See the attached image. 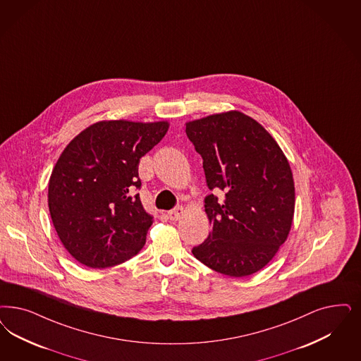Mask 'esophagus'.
<instances>
[{
  "instance_id": "34e87169",
  "label": "esophagus",
  "mask_w": 361,
  "mask_h": 361,
  "mask_svg": "<svg viewBox=\"0 0 361 361\" xmlns=\"http://www.w3.org/2000/svg\"><path fill=\"white\" fill-rule=\"evenodd\" d=\"M184 208L183 207H177V208H174L172 211L168 212V217L172 220V221H177V220H180L183 216H184Z\"/></svg>"
}]
</instances>
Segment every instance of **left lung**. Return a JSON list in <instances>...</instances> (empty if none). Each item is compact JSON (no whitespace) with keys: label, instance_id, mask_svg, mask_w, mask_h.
<instances>
[{"label":"left lung","instance_id":"8db88e82","mask_svg":"<svg viewBox=\"0 0 361 361\" xmlns=\"http://www.w3.org/2000/svg\"><path fill=\"white\" fill-rule=\"evenodd\" d=\"M202 157L207 185L224 201L205 199L212 232L192 249L219 274L244 277L271 262L289 235L295 213L293 176L279 144L262 124L238 111L185 124Z\"/></svg>","mask_w":361,"mask_h":361}]
</instances>
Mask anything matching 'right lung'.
<instances>
[{
  "mask_svg": "<svg viewBox=\"0 0 361 361\" xmlns=\"http://www.w3.org/2000/svg\"><path fill=\"white\" fill-rule=\"evenodd\" d=\"M168 121H99L66 145L50 174L48 204L65 249L89 268H108L145 245L153 216L144 209L140 159L168 132Z\"/></svg>",
  "mask_w": 361,
  "mask_h": 361,
  "instance_id": "right-lung-1",
  "label": "right lung"
}]
</instances>
